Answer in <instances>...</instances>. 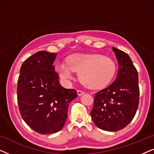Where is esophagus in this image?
I'll use <instances>...</instances> for the list:
<instances>
[{
    "instance_id": "34e87169",
    "label": "esophagus",
    "mask_w": 154,
    "mask_h": 154,
    "mask_svg": "<svg viewBox=\"0 0 154 154\" xmlns=\"http://www.w3.org/2000/svg\"><path fill=\"white\" fill-rule=\"evenodd\" d=\"M77 94L79 96H81L83 95V94H85V92L83 91H82V90H77Z\"/></svg>"
}]
</instances>
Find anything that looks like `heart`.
I'll return each mask as SVG.
<instances>
[{
	"mask_svg": "<svg viewBox=\"0 0 154 154\" xmlns=\"http://www.w3.org/2000/svg\"><path fill=\"white\" fill-rule=\"evenodd\" d=\"M64 79L71 78V72L79 73V81L88 89L100 90L112 81L116 73L115 62L98 53H73L67 56L64 65L56 67Z\"/></svg>",
	"mask_w": 154,
	"mask_h": 154,
	"instance_id": "heart-1",
	"label": "heart"
}]
</instances>
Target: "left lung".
Segmentation results:
<instances>
[{
	"mask_svg": "<svg viewBox=\"0 0 154 154\" xmlns=\"http://www.w3.org/2000/svg\"><path fill=\"white\" fill-rule=\"evenodd\" d=\"M119 63L115 81L97 92L90 115L97 127L118 131L132 121L138 109L140 88L137 71L125 52L112 48Z\"/></svg>",
	"mask_w": 154,
	"mask_h": 154,
	"instance_id": "obj_1",
	"label": "left lung"
}]
</instances>
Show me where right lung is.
Listing matches in <instances>:
<instances>
[{"instance_id": "obj_1", "label": "right lung", "mask_w": 154, "mask_h": 154, "mask_svg": "<svg viewBox=\"0 0 154 154\" xmlns=\"http://www.w3.org/2000/svg\"><path fill=\"white\" fill-rule=\"evenodd\" d=\"M57 53L39 51L23 62L17 82L20 114L31 129L49 134L62 129L68 107L77 97L74 89L60 85L52 64Z\"/></svg>"}]
</instances>
